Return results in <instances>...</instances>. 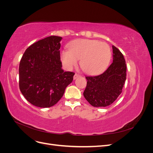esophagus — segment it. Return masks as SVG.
Here are the masks:
<instances>
[{"label": "esophagus", "instance_id": "1", "mask_svg": "<svg viewBox=\"0 0 153 153\" xmlns=\"http://www.w3.org/2000/svg\"><path fill=\"white\" fill-rule=\"evenodd\" d=\"M79 76H80V75H78V74L75 73V75H74V76H73V79H74V80H75V79H76V78H77L78 77H79Z\"/></svg>", "mask_w": 153, "mask_h": 153}]
</instances>
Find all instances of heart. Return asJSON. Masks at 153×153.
<instances>
[{"label": "heart", "instance_id": "obj_1", "mask_svg": "<svg viewBox=\"0 0 153 153\" xmlns=\"http://www.w3.org/2000/svg\"><path fill=\"white\" fill-rule=\"evenodd\" d=\"M68 48L62 50L61 53L64 66L71 70L80 59L81 68L89 75H98L105 71L112 57L109 45L98 40L76 39L69 43Z\"/></svg>", "mask_w": 153, "mask_h": 153}]
</instances>
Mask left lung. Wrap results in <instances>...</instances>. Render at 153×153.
<instances>
[{"mask_svg":"<svg viewBox=\"0 0 153 153\" xmlns=\"http://www.w3.org/2000/svg\"><path fill=\"white\" fill-rule=\"evenodd\" d=\"M113 62L100 75L86 76L84 92L86 100L94 107H105L117 100L126 79V64L123 55L114 45Z\"/></svg>","mask_w":153,"mask_h":153,"instance_id":"1","label":"left lung"}]
</instances>
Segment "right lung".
Returning a JSON list of instances; mask_svg holds the SVG:
<instances>
[{"mask_svg":"<svg viewBox=\"0 0 153 153\" xmlns=\"http://www.w3.org/2000/svg\"><path fill=\"white\" fill-rule=\"evenodd\" d=\"M62 37L51 36L30 45L19 66V87L25 99L36 106L48 108L62 97L75 73L64 71L60 57Z\"/></svg>","mask_w":153,"mask_h":153,"instance_id":"right-lung-1","label":"right lung"}]
</instances>
